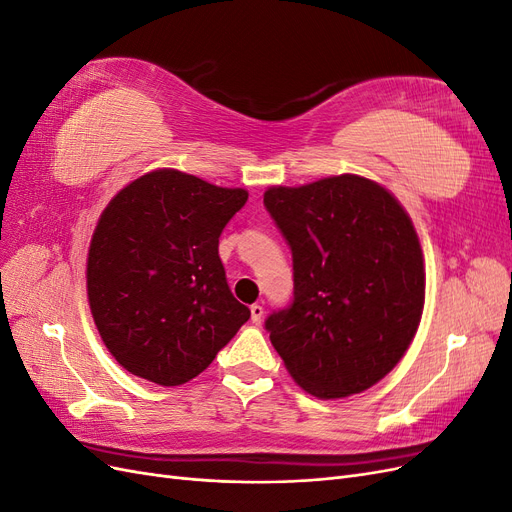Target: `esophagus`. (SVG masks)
<instances>
[{
  "label": "esophagus",
  "mask_w": 512,
  "mask_h": 512,
  "mask_svg": "<svg viewBox=\"0 0 512 512\" xmlns=\"http://www.w3.org/2000/svg\"><path fill=\"white\" fill-rule=\"evenodd\" d=\"M250 314H252V322H260L262 320V314H265V309H262V305L260 303H254L252 307H250Z\"/></svg>",
  "instance_id": "obj_1"
}]
</instances>
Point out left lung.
<instances>
[{"label": "left lung", "instance_id": "obj_1", "mask_svg": "<svg viewBox=\"0 0 512 512\" xmlns=\"http://www.w3.org/2000/svg\"><path fill=\"white\" fill-rule=\"evenodd\" d=\"M265 207L292 252V301L265 320L301 389L361 393L399 363L425 303L423 252L395 196L356 175L271 188Z\"/></svg>", "mask_w": 512, "mask_h": 512}]
</instances>
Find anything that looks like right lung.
<instances>
[{
    "instance_id": "right-lung-1",
    "label": "right lung",
    "mask_w": 512,
    "mask_h": 512,
    "mask_svg": "<svg viewBox=\"0 0 512 512\" xmlns=\"http://www.w3.org/2000/svg\"><path fill=\"white\" fill-rule=\"evenodd\" d=\"M245 203L241 188L168 168L108 203L89 245L87 294L102 342L130 374L160 386L188 382L250 318L218 254Z\"/></svg>"
}]
</instances>
